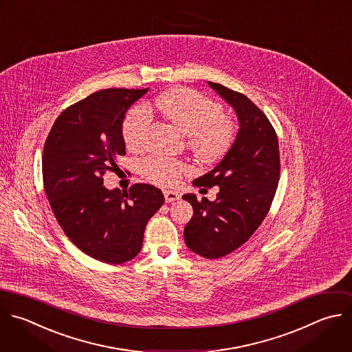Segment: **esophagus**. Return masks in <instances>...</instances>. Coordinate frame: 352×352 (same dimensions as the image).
Returning <instances> with one entry per match:
<instances>
[{"mask_svg":"<svg viewBox=\"0 0 352 352\" xmlns=\"http://www.w3.org/2000/svg\"><path fill=\"white\" fill-rule=\"evenodd\" d=\"M164 199H166L167 203L175 201V200L179 199V193L174 192V190H164Z\"/></svg>","mask_w":352,"mask_h":352,"instance_id":"esophagus-1","label":"esophagus"}]
</instances>
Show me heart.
Instances as JSON below:
<instances>
[{"label":"heart","mask_w":352,"mask_h":352,"mask_svg":"<svg viewBox=\"0 0 352 352\" xmlns=\"http://www.w3.org/2000/svg\"><path fill=\"white\" fill-rule=\"evenodd\" d=\"M155 106L164 119L179 133L186 135L190 152L204 163L219 160L230 149L236 137V126L223 116L219 103L201 94L186 89H170L156 98ZM151 126V113L144 106H135L123 123V140L130 151L145 146ZM186 170L182 162L153 155L141 164L142 175L160 186H173Z\"/></svg>","instance_id":"b5f03b06"}]
</instances>
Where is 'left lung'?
Wrapping results in <instances>:
<instances>
[{"label":"left lung","mask_w":352,"mask_h":352,"mask_svg":"<svg viewBox=\"0 0 352 352\" xmlns=\"http://www.w3.org/2000/svg\"><path fill=\"white\" fill-rule=\"evenodd\" d=\"M208 85L236 111L239 131L223 159L195 186H218L217 199L186 193L193 217L184 229L186 246L204 258H221L245 245L267 217L280 174L279 144L268 117L246 95Z\"/></svg>","instance_id":"obj_1"}]
</instances>
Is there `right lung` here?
<instances>
[{
	"instance_id": "obj_1",
	"label": "right lung",
	"mask_w": 352,
	"mask_h": 352,
	"mask_svg": "<svg viewBox=\"0 0 352 352\" xmlns=\"http://www.w3.org/2000/svg\"><path fill=\"white\" fill-rule=\"evenodd\" d=\"M148 89L91 94L59 114L44 145L43 179L56 221L82 253L106 264L141 252L145 226L164 203L153 185L109 190L102 178L126 155V113Z\"/></svg>"
}]
</instances>
